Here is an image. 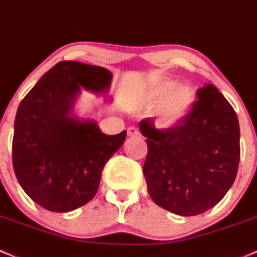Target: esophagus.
Here are the masks:
<instances>
[{
    "label": "esophagus",
    "mask_w": 257,
    "mask_h": 257,
    "mask_svg": "<svg viewBox=\"0 0 257 257\" xmlns=\"http://www.w3.org/2000/svg\"><path fill=\"white\" fill-rule=\"evenodd\" d=\"M126 132H128L129 137H137V136H139V134H140L139 129L136 128V126H129L128 131H126Z\"/></svg>",
    "instance_id": "obj_1"
}]
</instances>
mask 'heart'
<instances>
[{
	"label": "heart",
	"mask_w": 257,
	"mask_h": 257,
	"mask_svg": "<svg viewBox=\"0 0 257 257\" xmlns=\"http://www.w3.org/2000/svg\"><path fill=\"white\" fill-rule=\"evenodd\" d=\"M147 98L150 103L159 104V124L170 126L187 114L193 104L194 91L188 85H177L175 81L164 80L151 86Z\"/></svg>",
	"instance_id": "b5f03b06"
}]
</instances>
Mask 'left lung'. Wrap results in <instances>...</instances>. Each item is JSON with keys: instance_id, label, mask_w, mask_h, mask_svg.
<instances>
[{"instance_id": "1", "label": "left lung", "mask_w": 257, "mask_h": 257, "mask_svg": "<svg viewBox=\"0 0 257 257\" xmlns=\"http://www.w3.org/2000/svg\"><path fill=\"white\" fill-rule=\"evenodd\" d=\"M197 101L175 125L140 121L147 138L144 171L158 206L178 215L201 214L221 201L235 181L240 160L236 113L215 86L198 88Z\"/></svg>"}]
</instances>
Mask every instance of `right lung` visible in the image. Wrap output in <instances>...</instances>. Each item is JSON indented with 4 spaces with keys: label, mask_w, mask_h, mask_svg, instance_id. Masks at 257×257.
<instances>
[{
    "label": "right lung",
    "mask_w": 257,
    "mask_h": 257,
    "mask_svg": "<svg viewBox=\"0 0 257 257\" xmlns=\"http://www.w3.org/2000/svg\"><path fill=\"white\" fill-rule=\"evenodd\" d=\"M109 70L60 61L27 93L18 107L12 161L18 182L50 212L85 206L98 190L102 170L126 137L107 136L94 120L70 114L81 87L93 93L109 88Z\"/></svg>",
    "instance_id": "obj_1"
}]
</instances>
